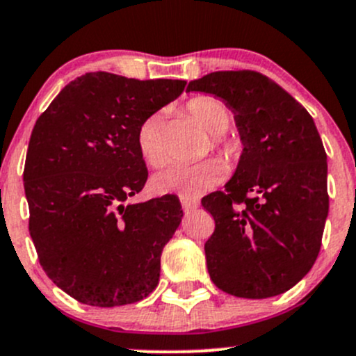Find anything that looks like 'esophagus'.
<instances>
[{
    "mask_svg": "<svg viewBox=\"0 0 356 356\" xmlns=\"http://www.w3.org/2000/svg\"><path fill=\"white\" fill-rule=\"evenodd\" d=\"M181 204H182V210H184L186 213H191V211H195L196 208L200 207L198 201L191 200V198H186V196H181Z\"/></svg>",
    "mask_w": 356,
    "mask_h": 356,
    "instance_id": "obj_1",
    "label": "esophagus"
}]
</instances>
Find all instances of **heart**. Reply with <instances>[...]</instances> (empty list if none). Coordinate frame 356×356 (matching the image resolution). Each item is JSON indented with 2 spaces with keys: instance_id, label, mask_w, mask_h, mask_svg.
<instances>
[{
  "instance_id": "b5f03b06",
  "label": "heart",
  "mask_w": 356,
  "mask_h": 356,
  "mask_svg": "<svg viewBox=\"0 0 356 356\" xmlns=\"http://www.w3.org/2000/svg\"><path fill=\"white\" fill-rule=\"evenodd\" d=\"M184 110L191 120L211 134L213 146L225 153V148L222 146V134L229 129L232 118L227 105L213 96H196L186 103ZM163 129L165 117L160 111L146 117L138 129L139 153L146 163L155 168L163 167L168 160ZM222 177H224V167L217 160H204L193 165H175L152 179V191L155 195L196 196L217 186Z\"/></svg>"
}]
</instances>
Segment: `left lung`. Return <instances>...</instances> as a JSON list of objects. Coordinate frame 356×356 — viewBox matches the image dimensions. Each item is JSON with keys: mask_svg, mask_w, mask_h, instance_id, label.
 I'll return each mask as SVG.
<instances>
[{"mask_svg": "<svg viewBox=\"0 0 356 356\" xmlns=\"http://www.w3.org/2000/svg\"><path fill=\"white\" fill-rule=\"evenodd\" d=\"M186 91L220 98L243 143L224 191L201 200L215 218L204 243L208 274L232 296L286 293L314 267L329 213L327 155L314 118L253 70L211 72Z\"/></svg>", "mask_w": 356, "mask_h": 356, "instance_id": "8db88e82", "label": "left lung"}]
</instances>
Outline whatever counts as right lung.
Returning a JSON list of instances; mask_svg holds the SVG:
<instances>
[{
  "instance_id": "1",
  "label": "right lung",
  "mask_w": 356,
  "mask_h": 356,
  "mask_svg": "<svg viewBox=\"0 0 356 356\" xmlns=\"http://www.w3.org/2000/svg\"><path fill=\"white\" fill-rule=\"evenodd\" d=\"M184 88L186 81L91 72L67 84L32 129L24 168L29 232L46 275L81 303L120 307L158 286L181 203L174 195L127 200L148 179L139 125Z\"/></svg>"
}]
</instances>
